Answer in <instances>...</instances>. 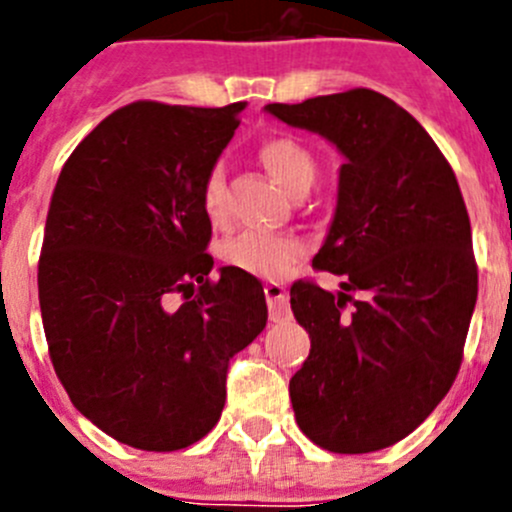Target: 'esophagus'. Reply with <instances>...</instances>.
Masks as SVG:
<instances>
[{
  "instance_id": "1",
  "label": "esophagus",
  "mask_w": 512,
  "mask_h": 512,
  "mask_svg": "<svg viewBox=\"0 0 512 512\" xmlns=\"http://www.w3.org/2000/svg\"><path fill=\"white\" fill-rule=\"evenodd\" d=\"M265 297H267V307H270L272 322H287V319L292 317V312H289V297H287L285 287L277 285V282H267Z\"/></svg>"
}]
</instances>
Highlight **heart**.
Returning <instances> with one entry per match:
<instances>
[{"instance_id":"1","label":"heart","mask_w":512,"mask_h":512,"mask_svg":"<svg viewBox=\"0 0 512 512\" xmlns=\"http://www.w3.org/2000/svg\"><path fill=\"white\" fill-rule=\"evenodd\" d=\"M260 160L292 195L307 193L317 178V158L292 136L267 138L260 146ZM200 208L213 225L227 223V185L223 163L210 165L200 185ZM307 247L292 235L267 230H247L223 245V262L262 280H282L304 257Z\"/></svg>"}]
</instances>
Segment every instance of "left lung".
<instances>
[{"label": "left lung", "mask_w": 512, "mask_h": 512, "mask_svg": "<svg viewBox=\"0 0 512 512\" xmlns=\"http://www.w3.org/2000/svg\"><path fill=\"white\" fill-rule=\"evenodd\" d=\"M265 111L347 158L337 213L312 262L344 275L342 292L307 280L289 289L294 319L312 339L289 381L294 418L332 453L394 446L456 381L476 307L471 220L456 173L421 123L379 91Z\"/></svg>", "instance_id": "8db88e82"}]
</instances>
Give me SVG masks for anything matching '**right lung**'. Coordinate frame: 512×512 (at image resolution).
I'll return each mask as SVG.
<instances>
[{
    "label": "right lung",
    "instance_id": "right-lung-1",
    "mask_svg": "<svg viewBox=\"0 0 512 512\" xmlns=\"http://www.w3.org/2000/svg\"><path fill=\"white\" fill-rule=\"evenodd\" d=\"M223 108L136 101L61 168L39 257L51 364L71 404L141 451H180L213 431L227 364L267 324L262 285L223 267L200 185L240 126Z\"/></svg>",
    "mask_w": 512,
    "mask_h": 512
}]
</instances>
